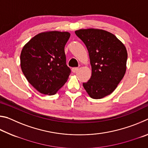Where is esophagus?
<instances>
[{
    "label": "esophagus",
    "instance_id": "1",
    "mask_svg": "<svg viewBox=\"0 0 148 148\" xmlns=\"http://www.w3.org/2000/svg\"><path fill=\"white\" fill-rule=\"evenodd\" d=\"M77 70H78V68H77V67H74V68L72 69V72L75 73V72H76Z\"/></svg>",
    "mask_w": 148,
    "mask_h": 148
}]
</instances>
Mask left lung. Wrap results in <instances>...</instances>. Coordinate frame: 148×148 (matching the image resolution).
Wrapping results in <instances>:
<instances>
[{"label":"left lung","instance_id":"8db88e82","mask_svg":"<svg viewBox=\"0 0 148 148\" xmlns=\"http://www.w3.org/2000/svg\"><path fill=\"white\" fill-rule=\"evenodd\" d=\"M75 33L86 46L91 65V77L83 84L84 89L94 99L110 95L126 72L125 45L114 34L102 29H79Z\"/></svg>","mask_w":148,"mask_h":148}]
</instances>
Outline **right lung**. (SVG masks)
<instances>
[{
	"instance_id": "obj_1",
	"label": "right lung",
	"mask_w": 148,
	"mask_h": 148,
	"mask_svg": "<svg viewBox=\"0 0 148 148\" xmlns=\"http://www.w3.org/2000/svg\"><path fill=\"white\" fill-rule=\"evenodd\" d=\"M69 32L47 31L36 34L23 46L21 68L29 84L42 94L53 95L69 79L64 46Z\"/></svg>"
}]
</instances>
